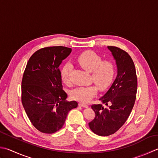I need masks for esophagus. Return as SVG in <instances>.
Masks as SVG:
<instances>
[{"label": "esophagus", "mask_w": 158, "mask_h": 158, "mask_svg": "<svg viewBox=\"0 0 158 158\" xmlns=\"http://www.w3.org/2000/svg\"><path fill=\"white\" fill-rule=\"evenodd\" d=\"M79 106L80 107H88V106L87 104L83 103H81V102H80V103H79Z\"/></svg>", "instance_id": "esophagus-1"}]
</instances>
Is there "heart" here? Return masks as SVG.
<instances>
[{
    "label": "heart",
    "instance_id": "heart-1",
    "mask_svg": "<svg viewBox=\"0 0 158 158\" xmlns=\"http://www.w3.org/2000/svg\"><path fill=\"white\" fill-rule=\"evenodd\" d=\"M77 61L83 69L91 72L94 82L101 90L106 89L112 83L114 75V67L110 61H102L101 57L92 51L83 52L77 57ZM73 69L70 62L65 64L61 69L60 75L62 81L68 83L70 81V74ZM97 86L94 85L79 86L70 92L73 98L86 103L95 96Z\"/></svg>",
    "mask_w": 158,
    "mask_h": 158
}]
</instances>
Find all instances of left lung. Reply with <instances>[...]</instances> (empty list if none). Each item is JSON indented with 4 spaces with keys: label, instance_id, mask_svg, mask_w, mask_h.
Instances as JSON below:
<instances>
[{
    "label": "left lung",
    "instance_id": "obj_1",
    "mask_svg": "<svg viewBox=\"0 0 158 158\" xmlns=\"http://www.w3.org/2000/svg\"><path fill=\"white\" fill-rule=\"evenodd\" d=\"M107 48L116 61L117 75L99 98L102 103L91 106L95 117L88 123L91 130L101 136L112 135L124 125L134 106L138 85L135 68L129 55L116 46Z\"/></svg>",
    "mask_w": 158,
    "mask_h": 158
}]
</instances>
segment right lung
Wrapping results in <instances>:
<instances>
[{
	"instance_id": "obj_1",
	"label": "right lung",
	"mask_w": 158,
	"mask_h": 158,
	"mask_svg": "<svg viewBox=\"0 0 158 158\" xmlns=\"http://www.w3.org/2000/svg\"><path fill=\"white\" fill-rule=\"evenodd\" d=\"M72 49L51 46L40 49L27 62L22 80V103L35 127L53 134L62 127L69 111L78 106L66 101L59 66Z\"/></svg>"
}]
</instances>
